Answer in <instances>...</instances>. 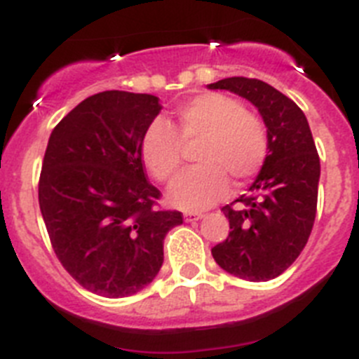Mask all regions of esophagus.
I'll return each mask as SVG.
<instances>
[{
	"instance_id": "esophagus-1",
	"label": "esophagus",
	"mask_w": 359,
	"mask_h": 359,
	"mask_svg": "<svg viewBox=\"0 0 359 359\" xmlns=\"http://www.w3.org/2000/svg\"><path fill=\"white\" fill-rule=\"evenodd\" d=\"M203 215L202 212H184V219L186 222H198V219H202Z\"/></svg>"
}]
</instances>
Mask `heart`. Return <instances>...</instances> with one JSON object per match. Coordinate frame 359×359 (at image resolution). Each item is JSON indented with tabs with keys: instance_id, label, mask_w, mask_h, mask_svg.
<instances>
[{
	"instance_id": "heart-1",
	"label": "heart",
	"mask_w": 359,
	"mask_h": 359,
	"mask_svg": "<svg viewBox=\"0 0 359 359\" xmlns=\"http://www.w3.org/2000/svg\"><path fill=\"white\" fill-rule=\"evenodd\" d=\"M182 141L200 143L198 168L182 173L168 189L172 205L186 211L205 209L229 193V177L236 182L252 179L268 156L266 127L245 112L231 96L203 93L175 111L173 128L157 119L141 141V157L148 172L161 182L172 179L182 161Z\"/></svg>"
}]
</instances>
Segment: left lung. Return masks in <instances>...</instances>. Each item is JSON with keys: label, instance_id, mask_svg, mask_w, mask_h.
I'll return each instance as SVG.
<instances>
[{"label": "left lung", "instance_id": "left-lung-1", "mask_svg": "<svg viewBox=\"0 0 359 359\" xmlns=\"http://www.w3.org/2000/svg\"><path fill=\"white\" fill-rule=\"evenodd\" d=\"M209 89H225L257 109L266 127L268 156L248 195L222 208L231 232L212 247L219 268L240 279L263 283L279 277L308 243L316 215L320 159L309 123L297 103L256 79L218 80Z\"/></svg>", "mask_w": 359, "mask_h": 359}]
</instances>
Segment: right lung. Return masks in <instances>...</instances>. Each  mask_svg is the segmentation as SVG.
Masks as SVG:
<instances>
[{"instance_id":"1","label":"right lung","mask_w":359,"mask_h":359,"mask_svg":"<svg viewBox=\"0 0 359 359\" xmlns=\"http://www.w3.org/2000/svg\"><path fill=\"white\" fill-rule=\"evenodd\" d=\"M163 105L154 95L103 91L60 119L48 141L39 205L53 250L69 276L96 295L141 292L164 261L179 211L154 208L141 141Z\"/></svg>"}]
</instances>
